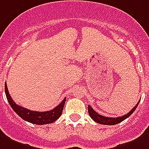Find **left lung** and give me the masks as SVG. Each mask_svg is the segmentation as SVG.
<instances>
[{
	"mask_svg": "<svg viewBox=\"0 0 149 149\" xmlns=\"http://www.w3.org/2000/svg\"><path fill=\"white\" fill-rule=\"evenodd\" d=\"M140 102V101H139ZM139 102L136 103V105L133 107L132 110H131L128 114H125L122 117H118V118H108V117L102 116L101 114H98L96 111H95L91 106L88 105V114L89 115L91 116V118L92 119L94 120L95 122H97V123H100V124H102V125H116L118 123H120L122 122V121H124L125 119H126L128 117H130L131 114H133L134 111L136 110V108L137 107V106L139 104Z\"/></svg>",
	"mask_w": 149,
	"mask_h": 149,
	"instance_id": "left-lung-1",
	"label": "left lung"
}]
</instances>
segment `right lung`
<instances>
[{"instance_id": "1", "label": "right lung", "mask_w": 149, "mask_h": 149, "mask_svg": "<svg viewBox=\"0 0 149 149\" xmlns=\"http://www.w3.org/2000/svg\"><path fill=\"white\" fill-rule=\"evenodd\" d=\"M4 91L5 95L7 97V100L9 102L10 106L16 114L21 118L28 122L36 124V125H45V124H49L52 122H55L58 120L62 114L64 106L65 103V98L64 99L63 101L61 102L60 104L57 106L56 107L49 111H45V112H39V111H34L28 110L16 104V102L13 101L12 97L9 95L8 90L7 84L5 82L4 84Z\"/></svg>"}]
</instances>
